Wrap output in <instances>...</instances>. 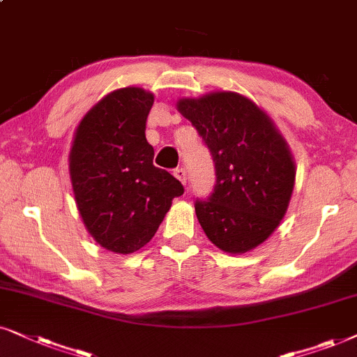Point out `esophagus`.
<instances>
[{"instance_id":"1","label":"esophagus","mask_w":357,"mask_h":357,"mask_svg":"<svg viewBox=\"0 0 357 357\" xmlns=\"http://www.w3.org/2000/svg\"><path fill=\"white\" fill-rule=\"evenodd\" d=\"M173 174H174L176 178H178L179 181H181L183 184H186V181H188V174H186V169H184V168H176Z\"/></svg>"}]
</instances>
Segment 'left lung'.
I'll return each mask as SVG.
<instances>
[{
    "mask_svg": "<svg viewBox=\"0 0 357 357\" xmlns=\"http://www.w3.org/2000/svg\"><path fill=\"white\" fill-rule=\"evenodd\" d=\"M178 111L211 150L217 183L196 215L207 238L230 255L264 243L286 215L296 160L273 119L250 98L212 91L181 98Z\"/></svg>",
    "mask_w": 357,
    "mask_h": 357,
    "instance_id": "left-lung-1",
    "label": "left lung"
}]
</instances>
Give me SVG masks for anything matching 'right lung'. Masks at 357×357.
I'll use <instances>...</instances> for the list:
<instances>
[{"mask_svg":"<svg viewBox=\"0 0 357 357\" xmlns=\"http://www.w3.org/2000/svg\"><path fill=\"white\" fill-rule=\"evenodd\" d=\"M153 93L127 86L84 114L68 155L75 202L89 235L104 250L130 255L158 230L183 184L153 165L146 117Z\"/></svg>","mask_w":357,"mask_h":357,"instance_id":"obj_1","label":"right lung"}]
</instances>
